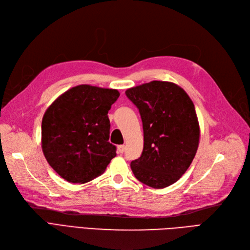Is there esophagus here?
Segmentation results:
<instances>
[{"mask_svg": "<svg viewBox=\"0 0 250 250\" xmlns=\"http://www.w3.org/2000/svg\"><path fill=\"white\" fill-rule=\"evenodd\" d=\"M125 146H117V150H118L119 154H123V152L125 151Z\"/></svg>", "mask_w": 250, "mask_h": 250, "instance_id": "1", "label": "esophagus"}]
</instances>
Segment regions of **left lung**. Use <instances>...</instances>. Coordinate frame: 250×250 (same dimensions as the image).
<instances>
[{
  "label": "left lung",
  "mask_w": 250,
  "mask_h": 250,
  "mask_svg": "<svg viewBox=\"0 0 250 250\" xmlns=\"http://www.w3.org/2000/svg\"><path fill=\"white\" fill-rule=\"evenodd\" d=\"M143 125V151L131 162L136 179L155 189L170 186L187 171L198 148L199 124L194 104L183 88L151 81L128 88Z\"/></svg>",
  "instance_id": "8db88e82"
}]
</instances>
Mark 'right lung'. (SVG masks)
<instances>
[{
    "label": "right lung",
    "instance_id": "1",
    "mask_svg": "<svg viewBox=\"0 0 250 250\" xmlns=\"http://www.w3.org/2000/svg\"><path fill=\"white\" fill-rule=\"evenodd\" d=\"M116 89L91 85L72 87L46 109L42 147L47 163L62 179L84 184L100 176L116 156L109 142L108 112Z\"/></svg>",
    "mask_w": 250,
    "mask_h": 250
}]
</instances>
